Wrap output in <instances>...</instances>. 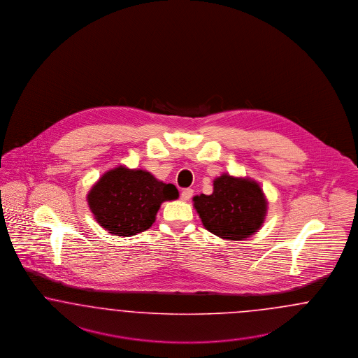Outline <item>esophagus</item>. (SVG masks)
<instances>
[{"label": "esophagus", "mask_w": 358, "mask_h": 358, "mask_svg": "<svg viewBox=\"0 0 358 358\" xmlns=\"http://www.w3.org/2000/svg\"><path fill=\"white\" fill-rule=\"evenodd\" d=\"M192 196H193V189H190V187L184 189V190L181 192V200L182 201L190 200V199H192Z\"/></svg>", "instance_id": "1"}]
</instances>
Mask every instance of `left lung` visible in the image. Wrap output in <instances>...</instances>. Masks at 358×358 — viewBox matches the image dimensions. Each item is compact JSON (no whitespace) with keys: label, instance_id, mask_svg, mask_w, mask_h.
<instances>
[{"label":"left lung","instance_id":"1","mask_svg":"<svg viewBox=\"0 0 358 358\" xmlns=\"http://www.w3.org/2000/svg\"><path fill=\"white\" fill-rule=\"evenodd\" d=\"M210 196H196L194 208L203 227L215 236L238 241L255 234L266 215V200L257 182L222 174Z\"/></svg>","mask_w":358,"mask_h":358}]
</instances>
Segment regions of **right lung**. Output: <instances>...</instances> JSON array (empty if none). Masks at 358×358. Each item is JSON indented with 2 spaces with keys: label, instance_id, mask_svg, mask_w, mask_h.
<instances>
[{
  "label": "right lung",
  "instance_id": "right-lung-1",
  "mask_svg": "<svg viewBox=\"0 0 358 358\" xmlns=\"http://www.w3.org/2000/svg\"><path fill=\"white\" fill-rule=\"evenodd\" d=\"M178 190L140 169L118 166L105 173L87 194L92 213L109 233L130 237L149 229L164 201L176 200Z\"/></svg>",
  "mask_w": 358,
  "mask_h": 358
}]
</instances>
